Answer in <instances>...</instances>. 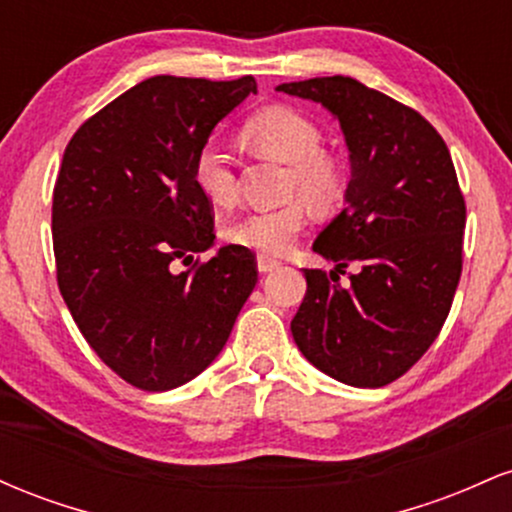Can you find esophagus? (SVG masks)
<instances>
[{
  "label": "esophagus",
  "mask_w": 512,
  "mask_h": 512,
  "mask_svg": "<svg viewBox=\"0 0 512 512\" xmlns=\"http://www.w3.org/2000/svg\"><path fill=\"white\" fill-rule=\"evenodd\" d=\"M279 260H274V257H269V255H257V269H260L262 274H267V272H274L276 267H279Z\"/></svg>",
  "instance_id": "34e87169"
}]
</instances>
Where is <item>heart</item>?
<instances>
[{"label":"heart","instance_id":"1","mask_svg":"<svg viewBox=\"0 0 512 512\" xmlns=\"http://www.w3.org/2000/svg\"><path fill=\"white\" fill-rule=\"evenodd\" d=\"M252 149L291 166L286 197H298L315 211H330L342 202L346 173L337 156L322 151V129L308 115L286 105L252 115L243 127ZM192 182L214 207H233L238 199V170L233 156L219 142H204L192 158ZM305 207L301 202L274 209H255L240 216L226 231L231 243L262 255L289 250L303 233Z\"/></svg>","mask_w":512,"mask_h":512}]
</instances>
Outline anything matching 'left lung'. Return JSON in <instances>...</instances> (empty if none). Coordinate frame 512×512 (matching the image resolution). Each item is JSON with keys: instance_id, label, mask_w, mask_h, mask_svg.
I'll return each instance as SVG.
<instances>
[{"instance_id": "1", "label": "left lung", "mask_w": 512, "mask_h": 512, "mask_svg": "<svg viewBox=\"0 0 512 512\" xmlns=\"http://www.w3.org/2000/svg\"><path fill=\"white\" fill-rule=\"evenodd\" d=\"M276 91L322 103L342 125L351 158L346 207L313 250L337 271L359 267L351 287L336 272L303 269L308 291L291 334L339 383L390 385L436 342L462 274L467 207L450 151L426 117L351 76Z\"/></svg>"}]
</instances>
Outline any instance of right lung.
<instances>
[{
    "label": "right lung",
    "instance_id": "right-lung-1",
    "mask_svg": "<svg viewBox=\"0 0 512 512\" xmlns=\"http://www.w3.org/2000/svg\"><path fill=\"white\" fill-rule=\"evenodd\" d=\"M250 93L233 81L151 76L69 139L52 192L57 286L98 358L129 385L166 392L219 356L257 284L248 248L214 245V207L192 158ZM182 261L185 273H173Z\"/></svg>",
    "mask_w": 512,
    "mask_h": 512
}]
</instances>
